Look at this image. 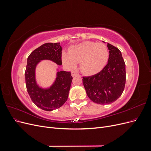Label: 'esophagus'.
Segmentation results:
<instances>
[{"label": "esophagus", "mask_w": 151, "mask_h": 151, "mask_svg": "<svg viewBox=\"0 0 151 151\" xmlns=\"http://www.w3.org/2000/svg\"><path fill=\"white\" fill-rule=\"evenodd\" d=\"M71 74H72V77H75V76L78 75V73H77V72H75V71H72V72H71Z\"/></svg>", "instance_id": "1"}]
</instances>
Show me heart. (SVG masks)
Instances as JSON below:
<instances>
[{
  "label": "heart",
  "instance_id": "heart-1",
  "mask_svg": "<svg viewBox=\"0 0 151 151\" xmlns=\"http://www.w3.org/2000/svg\"><path fill=\"white\" fill-rule=\"evenodd\" d=\"M108 55L106 45L86 41L68 49V53L63 52L62 58L63 63L70 68H74L76 63L80 62V68L84 74L94 75L106 65Z\"/></svg>",
  "mask_w": 151,
  "mask_h": 151
}]
</instances>
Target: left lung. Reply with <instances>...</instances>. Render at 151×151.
<instances>
[{"label":"left lung","mask_w":151,"mask_h":151,"mask_svg":"<svg viewBox=\"0 0 151 151\" xmlns=\"http://www.w3.org/2000/svg\"><path fill=\"white\" fill-rule=\"evenodd\" d=\"M107 47L109 54L106 65L98 74L83 79L88 96L99 104H110L119 98L126 81L125 63L121 52L109 43Z\"/></svg>","instance_id":"obj_1"}]
</instances>
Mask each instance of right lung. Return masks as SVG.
<instances>
[{
	"instance_id": "obj_1",
	"label": "right lung",
	"mask_w": 151,
	"mask_h": 151,
	"mask_svg": "<svg viewBox=\"0 0 151 151\" xmlns=\"http://www.w3.org/2000/svg\"><path fill=\"white\" fill-rule=\"evenodd\" d=\"M62 50L60 43H45L32 52L27 61L25 71L27 91L32 101L45 111L59 108L66 102L73 78L70 72L58 71L53 84L49 88L43 89L36 83V67L43 60H52L61 65Z\"/></svg>"
}]
</instances>
